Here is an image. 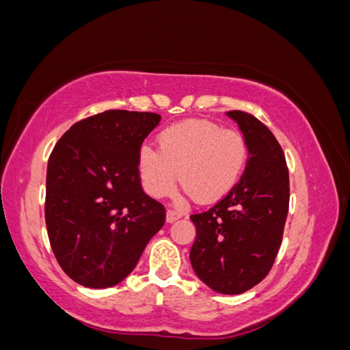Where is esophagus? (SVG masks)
Here are the masks:
<instances>
[{
  "label": "esophagus",
  "instance_id": "1",
  "mask_svg": "<svg viewBox=\"0 0 350 350\" xmlns=\"http://www.w3.org/2000/svg\"><path fill=\"white\" fill-rule=\"evenodd\" d=\"M182 218V213L180 212H176V211H168L166 212V223H174Z\"/></svg>",
  "mask_w": 350,
  "mask_h": 350
}]
</instances>
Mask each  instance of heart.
Wrapping results in <instances>:
<instances>
[{
  "mask_svg": "<svg viewBox=\"0 0 350 350\" xmlns=\"http://www.w3.org/2000/svg\"><path fill=\"white\" fill-rule=\"evenodd\" d=\"M157 148L143 146L137 159L139 179L152 198L171 195L179 173L185 191L200 202L221 200L241 179L248 157L241 132L202 119L161 130Z\"/></svg>",
  "mask_w": 350,
  "mask_h": 350,
  "instance_id": "heart-1",
  "label": "heart"
}]
</instances>
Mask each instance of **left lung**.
Returning a JSON list of instances; mask_svg holds the SVG:
<instances>
[{
    "label": "left lung",
    "instance_id": "left-lung-1",
    "mask_svg": "<svg viewBox=\"0 0 350 350\" xmlns=\"http://www.w3.org/2000/svg\"><path fill=\"white\" fill-rule=\"evenodd\" d=\"M248 148L236 187L202 213L191 215L196 239L190 262L218 294L236 295L260 283L272 269L289 208V173L273 133L245 111H228Z\"/></svg>",
    "mask_w": 350,
    "mask_h": 350
}]
</instances>
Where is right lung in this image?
<instances>
[{"mask_svg":"<svg viewBox=\"0 0 350 350\" xmlns=\"http://www.w3.org/2000/svg\"><path fill=\"white\" fill-rule=\"evenodd\" d=\"M160 114L108 109L77 122L46 166L45 225L55 258L75 283L116 286L165 223L143 191L137 159Z\"/></svg>","mask_w":350,"mask_h":350,"instance_id":"obj_1","label":"right lung"}]
</instances>
